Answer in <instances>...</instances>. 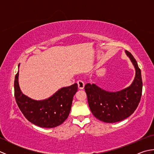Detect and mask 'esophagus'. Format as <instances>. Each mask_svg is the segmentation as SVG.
I'll return each mask as SVG.
<instances>
[{"mask_svg": "<svg viewBox=\"0 0 154 154\" xmlns=\"http://www.w3.org/2000/svg\"><path fill=\"white\" fill-rule=\"evenodd\" d=\"M77 85H78V87H79V89H83L84 87H85V83H83V81L79 80L77 81Z\"/></svg>", "mask_w": 154, "mask_h": 154, "instance_id": "1", "label": "esophagus"}]
</instances>
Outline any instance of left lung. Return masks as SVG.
I'll list each match as a JSON object with an SVG mask.
<instances>
[{
	"instance_id": "left-lung-1",
	"label": "left lung",
	"mask_w": 154,
	"mask_h": 154,
	"mask_svg": "<svg viewBox=\"0 0 154 154\" xmlns=\"http://www.w3.org/2000/svg\"><path fill=\"white\" fill-rule=\"evenodd\" d=\"M135 67L136 75L128 87L117 92H109L95 84L85 86L91 112L103 122L114 123L127 119L138 107L142 93L141 70L137 61L129 51H125Z\"/></svg>"
}]
</instances>
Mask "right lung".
<instances>
[{
  "label": "right lung",
  "mask_w": 154,
  "mask_h": 154,
  "mask_svg": "<svg viewBox=\"0 0 154 154\" xmlns=\"http://www.w3.org/2000/svg\"><path fill=\"white\" fill-rule=\"evenodd\" d=\"M18 75L19 70L14 79V97L20 110L28 120L40 127L51 128L60 125L67 119L77 91V83L61 88L47 99L35 100L22 93Z\"/></svg>",
  "instance_id": "obj_1"
}]
</instances>
